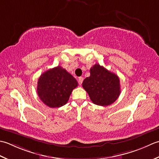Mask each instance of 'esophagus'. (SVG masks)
Listing matches in <instances>:
<instances>
[{"label":"esophagus","mask_w":159,"mask_h":159,"mask_svg":"<svg viewBox=\"0 0 159 159\" xmlns=\"http://www.w3.org/2000/svg\"><path fill=\"white\" fill-rule=\"evenodd\" d=\"M83 80H84V78H83L82 77H79V78H78V83H79L80 85H81V84H82Z\"/></svg>","instance_id":"obj_1"}]
</instances>
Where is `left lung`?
<instances>
[{
  "mask_svg": "<svg viewBox=\"0 0 159 159\" xmlns=\"http://www.w3.org/2000/svg\"><path fill=\"white\" fill-rule=\"evenodd\" d=\"M90 73L82 86L93 103L102 106L114 103L121 93L119 77L98 64L93 66Z\"/></svg>",
  "mask_w": 159,
  "mask_h": 159,
  "instance_id": "left-lung-1",
  "label": "left lung"
}]
</instances>
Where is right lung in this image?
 Returning a JSON list of instances; mask_svg holds the SVG:
<instances>
[{
    "mask_svg": "<svg viewBox=\"0 0 159 159\" xmlns=\"http://www.w3.org/2000/svg\"><path fill=\"white\" fill-rule=\"evenodd\" d=\"M77 86V80L58 66L45 71L39 77L37 93L44 104L50 108H59L66 104Z\"/></svg>",
    "mask_w": 159,
    "mask_h": 159,
    "instance_id": "obj_1",
    "label": "right lung"
}]
</instances>
